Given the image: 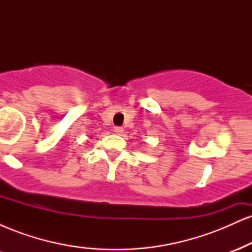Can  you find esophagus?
I'll return each instance as SVG.
<instances>
[{
    "mask_svg": "<svg viewBox=\"0 0 252 252\" xmlns=\"http://www.w3.org/2000/svg\"><path fill=\"white\" fill-rule=\"evenodd\" d=\"M114 131L116 132V134H118V135H121V134H123V128H121V126H115V129H114Z\"/></svg>",
    "mask_w": 252,
    "mask_h": 252,
    "instance_id": "obj_1",
    "label": "esophagus"
}]
</instances>
